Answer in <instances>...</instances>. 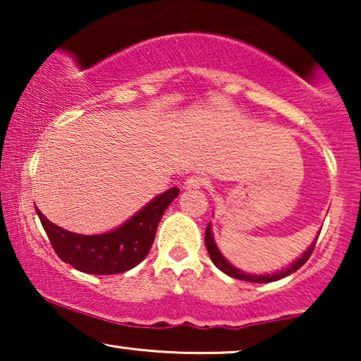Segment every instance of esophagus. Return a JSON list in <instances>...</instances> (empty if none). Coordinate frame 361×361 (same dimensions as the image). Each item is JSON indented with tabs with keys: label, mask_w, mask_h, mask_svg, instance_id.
I'll return each mask as SVG.
<instances>
[{
	"label": "esophagus",
	"mask_w": 361,
	"mask_h": 361,
	"mask_svg": "<svg viewBox=\"0 0 361 361\" xmlns=\"http://www.w3.org/2000/svg\"><path fill=\"white\" fill-rule=\"evenodd\" d=\"M207 184V180L204 179V177L200 176H190L187 177V179L184 180V189L187 190H195V189H202Z\"/></svg>",
	"instance_id": "obj_1"
}]
</instances>
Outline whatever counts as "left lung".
<instances>
[{
	"label": "left lung",
	"mask_w": 361,
	"mask_h": 361,
	"mask_svg": "<svg viewBox=\"0 0 361 361\" xmlns=\"http://www.w3.org/2000/svg\"><path fill=\"white\" fill-rule=\"evenodd\" d=\"M315 243H317V238H315L312 243H310L309 248L305 250L304 253L299 256V258H295V261H293L288 268H283V269L276 271V273H271V274H251V273H245V271L235 268L230 261H226V258L221 255V251L219 250V246H216V243H215L214 231H212V224L207 225V230H205L207 251H209L210 259L214 261V264L216 266V268H219L220 271H224L225 274H228L230 278H235L240 281H248V283H273V281H279V279L286 278V276L293 274L294 271H298L300 266H302L305 261L309 259V256H310V253H312Z\"/></svg>",
	"instance_id": "obj_1"
}]
</instances>
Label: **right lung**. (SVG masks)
I'll return each mask as SVG.
<instances>
[{"label": "right lung", "instance_id": "right-lung-1", "mask_svg": "<svg viewBox=\"0 0 361 361\" xmlns=\"http://www.w3.org/2000/svg\"><path fill=\"white\" fill-rule=\"evenodd\" d=\"M177 195L179 189L171 187L147 202L123 225L98 235L73 233L47 220L37 207L36 212L52 248L63 263L87 274H120L146 258L161 216Z\"/></svg>", "mask_w": 361, "mask_h": 361}]
</instances>
